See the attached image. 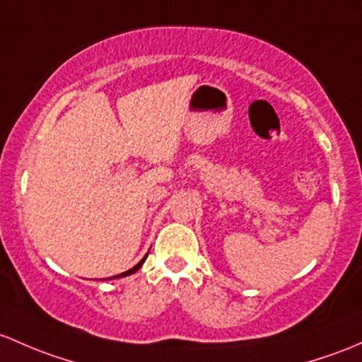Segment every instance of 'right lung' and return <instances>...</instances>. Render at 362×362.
Wrapping results in <instances>:
<instances>
[{
  "label": "right lung",
  "mask_w": 362,
  "mask_h": 362,
  "mask_svg": "<svg viewBox=\"0 0 362 362\" xmlns=\"http://www.w3.org/2000/svg\"><path fill=\"white\" fill-rule=\"evenodd\" d=\"M146 258H147V257H144V258H142V260H140V262H139V264H136V265H135V267H133V269H130V271H127V272L119 274V276H116V277H124V276H130V274H133V272H136V271H139V269H140V267H142V264H144V262H146Z\"/></svg>",
  "instance_id": "obj_1"
}]
</instances>
